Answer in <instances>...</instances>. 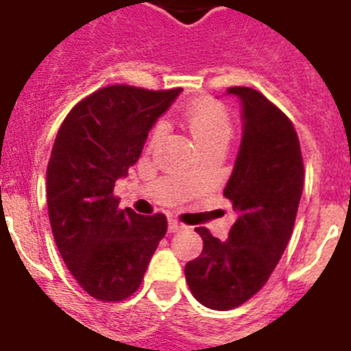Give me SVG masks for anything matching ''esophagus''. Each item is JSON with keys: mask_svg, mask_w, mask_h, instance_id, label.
Masks as SVG:
<instances>
[{"mask_svg": "<svg viewBox=\"0 0 351 351\" xmlns=\"http://www.w3.org/2000/svg\"><path fill=\"white\" fill-rule=\"evenodd\" d=\"M182 228H184V225H182V223H179L178 219H173V218L169 219V232H170V234L182 230Z\"/></svg>", "mask_w": 351, "mask_h": 351, "instance_id": "obj_1", "label": "esophagus"}]
</instances>
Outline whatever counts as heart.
Returning <instances> with one entry per match:
<instances>
[{
	"instance_id": "heart-1",
	"label": "heart",
	"mask_w": 351,
	"mask_h": 351,
	"mask_svg": "<svg viewBox=\"0 0 351 351\" xmlns=\"http://www.w3.org/2000/svg\"><path fill=\"white\" fill-rule=\"evenodd\" d=\"M186 128L197 147L209 144H225L232 135V121L226 108L219 101L200 100L191 104L184 112ZM163 135V126H154L151 132V144Z\"/></svg>"
}]
</instances>
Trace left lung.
<instances>
[{
    "label": "left lung",
    "mask_w": 351,
    "mask_h": 351,
    "mask_svg": "<svg viewBox=\"0 0 351 351\" xmlns=\"http://www.w3.org/2000/svg\"><path fill=\"white\" fill-rule=\"evenodd\" d=\"M226 93L243 105V138L223 191L239 216L226 241L195 228L204 250L184 267L195 299L216 311L237 308L267 283L290 241L304 186L291 121L256 89Z\"/></svg>",
    "instance_id": "8db88e82"
}]
</instances>
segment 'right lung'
Here are the masks:
<instances>
[{
	"mask_svg": "<svg viewBox=\"0 0 351 351\" xmlns=\"http://www.w3.org/2000/svg\"><path fill=\"white\" fill-rule=\"evenodd\" d=\"M181 89L107 86L71 108L47 165V206L56 246L89 295L119 302L141 287L167 234L161 213L119 209L114 186L137 163L149 130Z\"/></svg>",
	"mask_w": 351,
	"mask_h": 351,
	"instance_id": "obj_1",
	"label": "right lung"
}]
</instances>
